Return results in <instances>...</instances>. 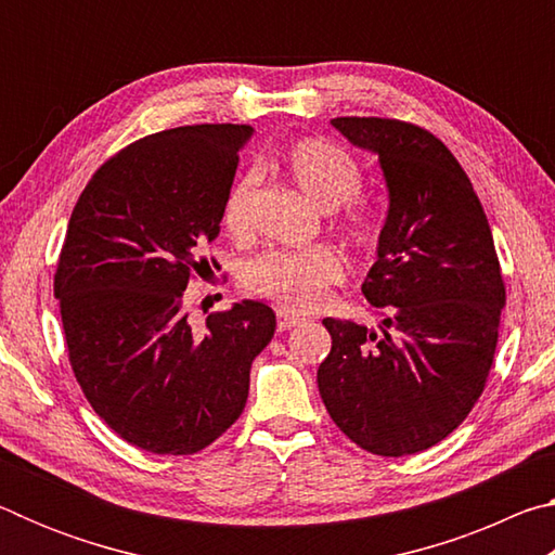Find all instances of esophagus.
<instances>
[{
    "mask_svg": "<svg viewBox=\"0 0 555 555\" xmlns=\"http://www.w3.org/2000/svg\"><path fill=\"white\" fill-rule=\"evenodd\" d=\"M300 323H304V318L296 315V313H288V311H279V313H276V327H279V333H286V331H291V327H296V325H300Z\"/></svg>",
    "mask_w": 555,
    "mask_h": 555,
    "instance_id": "esophagus-1",
    "label": "esophagus"
}]
</instances>
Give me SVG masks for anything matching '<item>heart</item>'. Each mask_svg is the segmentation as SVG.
I'll return each mask as SVG.
<instances>
[{
	"label": "heart",
	"mask_w": 555,
	"mask_h": 555,
	"mask_svg": "<svg viewBox=\"0 0 555 555\" xmlns=\"http://www.w3.org/2000/svg\"><path fill=\"white\" fill-rule=\"evenodd\" d=\"M279 166L315 205L333 210L335 228L354 249L374 251L379 247L387 232V218L374 203L357 198L362 171L345 149L321 137H306L281 154ZM255 193L257 178L247 173L232 185L224 201V230L240 242L251 237ZM343 276V259L325 244H315L308 249L267 251L247 267L244 286L286 311L308 313L323 304Z\"/></svg>",
	"instance_id": "obj_1"
}]
</instances>
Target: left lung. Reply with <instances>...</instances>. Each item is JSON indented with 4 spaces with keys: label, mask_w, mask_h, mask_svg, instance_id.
Masks as SVG:
<instances>
[{
    "label": "left lung",
    "mask_w": 555,
    "mask_h": 555,
    "mask_svg": "<svg viewBox=\"0 0 555 555\" xmlns=\"http://www.w3.org/2000/svg\"><path fill=\"white\" fill-rule=\"evenodd\" d=\"M333 127L379 156L389 215L362 284L379 331L325 318L333 347L318 389L362 450L421 453L482 397L506 304L500 257L473 183L438 137L389 117H337Z\"/></svg>",
    "instance_id": "8db88e82"
}]
</instances>
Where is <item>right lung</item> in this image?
<instances>
[{
	"instance_id": "right-lung-1",
	"label": "right lung",
	"mask_w": 555,
	"mask_h": 555,
	"mask_svg": "<svg viewBox=\"0 0 555 555\" xmlns=\"http://www.w3.org/2000/svg\"><path fill=\"white\" fill-rule=\"evenodd\" d=\"M247 125L164 129L102 164L75 203L53 274L70 367L98 416L158 455H193L240 418L251 360L274 337L259 300L195 331L185 286L218 259Z\"/></svg>"
}]
</instances>
